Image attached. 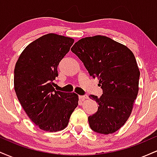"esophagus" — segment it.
Returning a JSON list of instances; mask_svg holds the SVG:
<instances>
[{
    "instance_id": "34e87169",
    "label": "esophagus",
    "mask_w": 157,
    "mask_h": 157,
    "mask_svg": "<svg viewBox=\"0 0 157 157\" xmlns=\"http://www.w3.org/2000/svg\"><path fill=\"white\" fill-rule=\"evenodd\" d=\"M79 98H80V100H85L86 99H88V96H86V95H80V96H79Z\"/></svg>"
}]
</instances>
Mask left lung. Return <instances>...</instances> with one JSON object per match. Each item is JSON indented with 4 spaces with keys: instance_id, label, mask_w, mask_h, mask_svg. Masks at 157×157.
<instances>
[{
    "instance_id": "left-lung-1",
    "label": "left lung",
    "mask_w": 157,
    "mask_h": 157,
    "mask_svg": "<svg viewBox=\"0 0 157 157\" xmlns=\"http://www.w3.org/2000/svg\"><path fill=\"white\" fill-rule=\"evenodd\" d=\"M83 63L90 76L97 78L100 97L89 95L99 105L89 117L90 128L102 134L114 133L130 117L139 91L140 70L133 52L102 35L82 38L71 48Z\"/></svg>"
}]
</instances>
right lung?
<instances>
[{
    "instance_id": "1",
    "label": "right lung",
    "mask_w": 157,
    "mask_h": 157,
    "mask_svg": "<svg viewBox=\"0 0 157 157\" xmlns=\"http://www.w3.org/2000/svg\"><path fill=\"white\" fill-rule=\"evenodd\" d=\"M73 44L71 37L47 34L28 45L16 63V95L30 120L44 131L64 129L78 105L77 94L53 87L57 66Z\"/></svg>"
}]
</instances>
